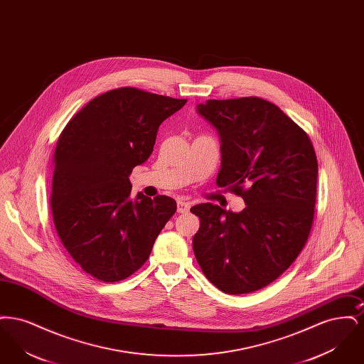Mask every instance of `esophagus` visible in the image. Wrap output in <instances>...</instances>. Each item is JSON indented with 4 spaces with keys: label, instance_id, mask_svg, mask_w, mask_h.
<instances>
[{
    "label": "esophagus",
    "instance_id": "34e87169",
    "mask_svg": "<svg viewBox=\"0 0 364 364\" xmlns=\"http://www.w3.org/2000/svg\"><path fill=\"white\" fill-rule=\"evenodd\" d=\"M188 210H190V203H187V202H184V200H178V202H177V213L184 214V213H187Z\"/></svg>",
    "mask_w": 364,
    "mask_h": 364
}]
</instances>
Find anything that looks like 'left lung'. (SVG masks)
Instances as JSON below:
<instances>
[{
	"label": "left lung",
	"mask_w": 364,
	"mask_h": 364,
	"mask_svg": "<svg viewBox=\"0 0 364 364\" xmlns=\"http://www.w3.org/2000/svg\"><path fill=\"white\" fill-rule=\"evenodd\" d=\"M198 112L221 136L217 186L242 196L240 213L202 203L196 260L220 291L255 292L297 258L311 232L318 162L307 132L258 97L208 100Z\"/></svg>",
	"instance_id": "obj_1"
}]
</instances>
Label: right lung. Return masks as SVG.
Here are the masks:
<instances>
[{
  "label": "right lung",
  "mask_w": 364,
  "mask_h": 364,
  "mask_svg": "<svg viewBox=\"0 0 364 364\" xmlns=\"http://www.w3.org/2000/svg\"><path fill=\"white\" fill-rule=\"evenodd\" d=\"M187 100L135 87L110 90L82 107L60 134L53 156L50 210L57 235L87 274L117 282L149 259L176 200L139 192L132 169L147 161L158 127Z\"/></svg>",
  "instance_id": "right-lung-1"
}]
</instances>
